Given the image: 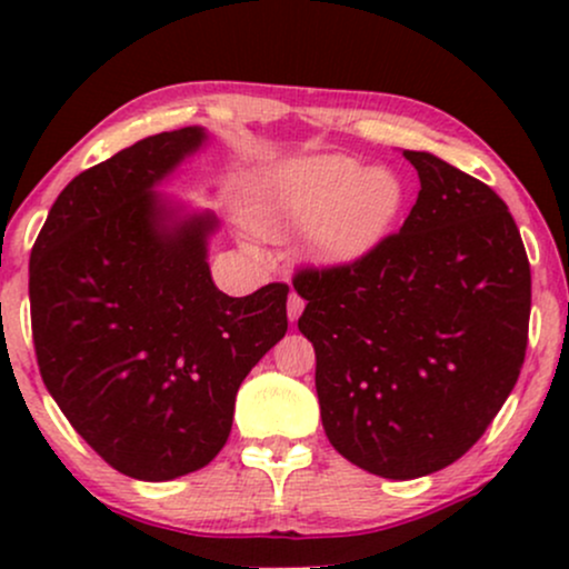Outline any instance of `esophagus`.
<instances>
[{
  "label": "esophagus",
  "mask_w": 569,
  "mask_h": 569,
  "mask_svg": "<svg viewBox=\"0 0 569 569\" xmlns=\"http://www.w3.org/2000/svg\"><path fill=\"white\" fill-rule=\"evenodd\" d=\"M286 310H289V321L293 323V321H297L299 316H302V310H305V299L299 297L297 291H291V293H289V305H286Z\"/></svg>",
  "instance_id": "esophagus-1"
}]
</instances>
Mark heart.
I'll use <instances>...</instances> for the list:
<instances>
[{
  "instance_id": "1",
  "label": "heart",
  "mask_w": 569,
  "mask_h": 569,
  "mask_svg": "<svg viewBox=\"0 0 569 569\" xmlns=\"http://www.w3.org/2000/svg\"><path fill=\"white\" fill-rule=\"evenodd\" d=\"M403 198L401 179L390 168L312 154L259 168L246 184L243 217L267 238L307 230V253L337 264L380 246L401 217Z\"/></svg>"
}]
</instances>
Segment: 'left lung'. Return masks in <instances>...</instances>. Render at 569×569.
I'll list each match as a JSON object with an SVG mask.
<instances>
[{
    "label": "left lung",
    "mask_w": 569,
    "mask_h": 569,
    "mask_svg": "<svg viewBox=\"0 0 569 569\" xmlns=\"http://www.w3.org/2000/svg\"><path fill=\"white\" fill-rule=\"evenodd\" d=\"M407 221L358 262L302 270L323 430L345 460L417 479L460 460L519 380L532 280L508 206L430 152Z\"/></svg>",
    "instance_id": "left-lung-1"
}]
</instances>
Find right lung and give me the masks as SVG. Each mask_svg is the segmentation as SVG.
Returning a JSON list of instances; mask_svg holds the SVG:
<instances>
[{"mask_svg": "<svg viewBox=\"0 0 569 569\" xmlns=\"http://www.w3.org/2000/svg\"><path fill=\"white\" fill-rule=\"evenodd\" d=\"M206 128L149 136L71 179L29 262L39 375L130 479L171 481L221 452L240 382L289 329V286L227 297L208 267L217 213L158 192Z\"/></svg>", "mask_w": 569, "mask_h": 569, "instance_id": "1", "label": "right lung"}]
</instances>
